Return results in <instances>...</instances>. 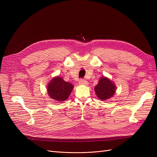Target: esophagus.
<instances>
[{
    "label": "esophagus",
    "instance_id": "34e87169",
    "mask_svg": "<svg viewBox=\"0 0 157 157\" xmlns=\"http://www.w3.org/2000/svg\"><path fill=\"white\" fill-rule=\"evenodd\" d=\"M78 84L80 85H88V82L86 81V80H83V79H80L78 81Z\"/></svg>",
    "mask_w": 157,
    "mask_h": 157
}]
</instances>
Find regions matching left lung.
I'll list each match as a JSON object with an SVG mask.
<instances>
[{
  "label": "left lung",
  "mask_w": 157,
  "mask_h": 157,
  "mask_svg": "<svg viewBox=\"0 0 157 157\" xmlns=\"http://www.w3.org/2000/svg\"><path fill=\"white\" fill-rule=\"evenodd\" d=\"M94 90L99 99L105 101L113 96L116 91V86L111 80L103 77L99 79Z\"/></svg>",
  "instance_id": "left-lung-1"
}]
</instances>
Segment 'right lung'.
Returning a JSON list of instances; mask_svg holds the SVG:
<instances>
[{"label": "right lung", "mask_w": 157, "mask_h": 157, "mask_svg": "<svg viewBox=\"0 0 157 157\" xmlns=\"http://www.w3.org/2000/svg\"><path fill=\"white\" fill-rule=\"evenodd\" d=\"M73 85L59 77H54L48 84V94L53 99L58 101H65L73 89Z\"/></svg>", "instance_id": "obj_1"}]
</instances>
